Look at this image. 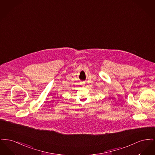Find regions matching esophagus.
<instances>
[{
    "instance_id": "1",
    "label": "esophagus",
    "mask_w": 155,
    "mask_h": 155,
    "mask_svg": "<svg viewBox=\"0 0 155 155\" xmlns=\"http://www.w3.org/2000/svg\"><path fill=\"white\" fill-rule=\"evenodd\" d=\"M81 84H82V86H84V85H85V82H82Z\"/></svg>"
}]
</instances>
